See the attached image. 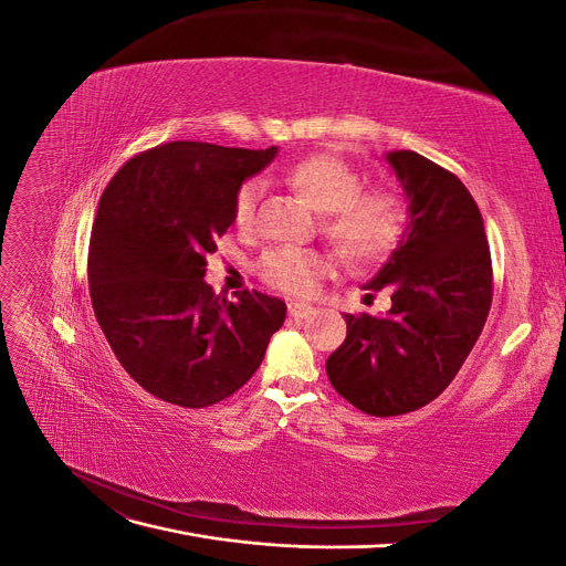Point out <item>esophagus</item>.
<instances>
[{
    "instance_id": "esophagus-1",
    "label": "esophagus",
    "mask_w": 566,
    "mask_h": 566,
    "mask_svg": "<svg viewBox=\"0 0 566 566\" xmlns=\"http://www.w3.org/2000/svg\"><path fill=\"white\" fill-rule=\"evenodd\" d=\"M314 310H312V306L310 304H304V302H287V316L290 318H306V316H310Z\"/></svg>"
}]
</instances>
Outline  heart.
I'll use <instances>...</instances> for the list:
<instances>
[{
  "instance_id": "obj_1",
  "label": "heart",
  "mask_w": 566,
  "mask_h": 566,
  "mask_svg": "<svg viewBox=\"0 0 566 566\" xmlns=\"http://www.w3.org/2000/svg\"><path fill=\"white\" fill-rule=\"evenodd\" d=\"M290 188L321 212V233L354 264H370L399 245L406 229L403 200L387 188H364L352 165L328 153H314L285 169ZM262 184L248 179L233 198V224H254ZM333 269L331 256L306 248H269L256 260L264 283L287 295H310Z\"/></svg>"
}]
</instances>
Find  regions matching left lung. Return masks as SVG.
I'll return each instance as SVG.
<instances>
[{"label":"left lung","instance_id":"left-lung-1","mask_svg":"<svg viewBox=\"0 0 566 566\" xmlns=\"http://www.w3.org/2000/svg\"><path fill=\"white\" fill-rule=\"evenodd\" d=\"M387 163L410 221L366 287L391 290V310L347 314V337L325 361L339 397L375 418L434 401L482 335L493 300L484 221L465 184L413 150H394Z\"/></svg>","mask_w":566,"mask_h":566}]
</instances>
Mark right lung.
<instances>
[{
  "label": "right lung",
  "instance_id": "obj_1",
  "mask_svg": "<svg viewBox=\"0 0 566 566\" xmlns=\"http://www.w3.org/2000/svg\"><path fill=\"white\" fill-rule=\"evenodd\" d=\"M279 148L172 142L136 153L108 181L92 227L90 295L117 361L148 394L184 408L229 399L260 368L285 302L202 281L233 198Z\"/></svg>",
  "mask_w": 566,
  "mask_h": 566
}]
</instances>
